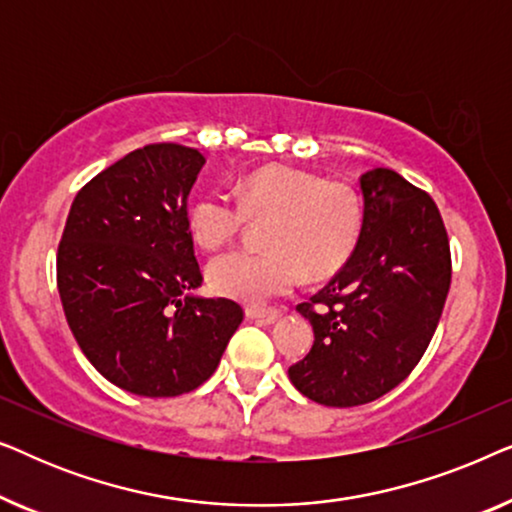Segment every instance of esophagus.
Masks as SVG:
<instances>
[{
  "mask_svg": "<svg viewBox=\"0 0 512 512\" xmlns=\"http://www.w3.org/2000/svg\"><path fill=\"white\" fill-rule=\"evenodd\" d=\"M247 317H249V319L275 321V319L282 317V312L275 310V307H256V305H249V307H247Z\"/></svg>",
  "mask_w": 512,
  "mask_h": 512,
  "instance_id": "1",
  "label": "esophagus"
}]
</instances>
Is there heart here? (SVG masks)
Instances as JSON below:
<instances>
[{
	"label": "heart",
	"mask_w": 512,
	"mask_h": 512,
	"mask_svg": "<svg viewBox=\"0 0 512 512\" xmlns=\"http://www.w3.org/2000/svg\"><path fill=\"white\" fill-rule=\"evenodd\" d=\"M251 219H270L265 251L233 249L207 265L209 286L219 296L263 305L293 291L303 277L326 279L340 272L359 244L363 200L354 186L321 179L293 167H261L237 184L198 195L188 226L202 247L233 240Z\"/></svg>",
	"instance_id": "obj_1"
}]
</instances>
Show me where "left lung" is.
<instances>
[{
	"instance_id": "left-lung-1",
	"label": "left lung",
	"mask_w": 512,
	"mask_h": 512,
	"mask_svg": "<svg viewBox=\"0 0 512 512\" xmlns=\"http://www.w3.org/2000/svg\"><path fill=\"white\" fill-rule=\"evenodd\" d=\"M363 228L349 263L298 312L314 345L289 368L300 394L354 408L398 387L436 333L452 279L436 202L401 174H361Z\"/></svg>"
}]
</instances>
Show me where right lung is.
I'll return each mask as SVG.
<instances>
[{"instance_id":"obj_1","label":"right lung","mask_w":512,"mask_h":512,"mask_svg":"<svg viewBox=\"0 0 512 512\" xmlns=\"http://www.w3.org/2000/svg\"><path fill=\"white\" fill-rule=\"evenodd\" d=\"M198 149L149 144L76 193L58 247V291L86 359L130 394L198 389L242 324L235 300L200 298L188 193Z\"/></svg>"}]
</instances>
